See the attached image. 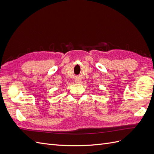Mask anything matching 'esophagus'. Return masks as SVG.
Listing matches in <instances>:
<instances>
[{
  "label": "esophagus",
  "instance_id": "34e87169",
  "mask_svg": "<svg viewBox=\"0 0 154 154\" xmlns=\"http://www.w3.org/2000/svg\"><path fill=\"white\" fill-rule=\"evenodd\" d=\"M75 82H76V83H80V80H79V79H76V80H75Z\"/></svg>",
  "mask_w": 154,
  "mask_h": 154
}]
</instances>
